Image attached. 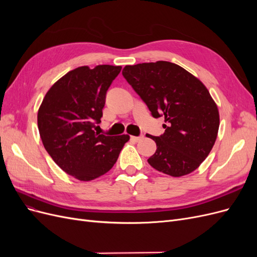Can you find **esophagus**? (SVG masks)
I'll list each match as a JSON object with an SVG mask.
<instances>
[{
  "instance_id": "1",
  "label": "esophagus",
  "mask_w": 257,
  "mask_h": 257,
  "mask_svg": "<svg viewBox=\"0 0 257 257\" xmlns=\"http://www.w3.org/2000/svg\"><path fill=\"white\" fill-rule=\"evenodd\" d=\"M144 137L143 136H131V139L132 141H134V142H139V141H142Z\"/></svg>"
}]
</instances>
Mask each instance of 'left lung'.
Segmentation results:
<instances>
[{
	"label": "left lung",
	"mask_w": 257,
	"mask_h": 257,
	"mask_svg": "<svg viewBox=\"0 0 257 257\" xmlns=\"http://www.w3.org/2000/svg\"><path fill=\"white\" fill-rule=\"evenodd\" d=\"M122 75L152 116L165 118L164 133L148 136L157 144L148 163L173 177L194 172L211 151L220 125L219 110L203 82L167 61L126 65Z\"/></svg>",
	"instance_id": "8db88e82"
}]
</instances>
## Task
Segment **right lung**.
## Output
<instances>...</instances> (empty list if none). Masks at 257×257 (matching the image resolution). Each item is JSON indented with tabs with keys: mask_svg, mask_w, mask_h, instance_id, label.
<instances>
[{
	"mask_svg": "<svg viewBox=\"0 0 257 257\" xmlns=\"http://www.w3.org/2000/svg\"><path fill=\"white\" fill-rule=\"evenodd\" d=\"M121 68H75L52 85L38 110V131L46 151L62 170L80 181L109 172L130 139L128 135L94 132L103 116L106 93Z\"/></svg>",
	"mask_w": 257,
	"mask_h": 257,
	"instance_id": "obj_1",
	"label": "right lung"
}]
</instances>
